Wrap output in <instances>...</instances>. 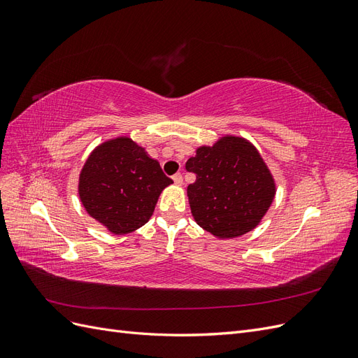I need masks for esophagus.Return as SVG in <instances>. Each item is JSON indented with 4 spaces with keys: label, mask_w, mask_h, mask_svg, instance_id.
Returning a JSON list of instances; mask_svg holds the SVG:
<instances>
[{
    "label": "esophagus",
    "mask_w": 358,
    "mask_h": 358,
    "mask_svg": "<svg viewBox=\"0 0 358 358\" xmlns=\"http://www.w3.org/2000/svg\"><path fill=\"white\" fill-rule=\"evenodd\" d=\"M173 182H175L176 185H182V183H183V178H182L180 173H176V175L173 176Z\"/></svg>",
    "instance_id": "esophagus-1"
}]
</instances>
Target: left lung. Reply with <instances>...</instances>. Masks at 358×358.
Segmentation results:
<instances>
[{
	"mask_svg": "<svg viewBox=\"0 0 358 358\" xmlns=\"http://www.w3.org/2000/svg\"><path fill=\"white\" fill-rule=\"evenodd\" d=\"M185 167L197 178L187 189L194 220L218 239L254 230L273 203L272 173L243 137L224 136L212 146L197 148Z\"/></svg>",
	"mask_w": 358,
	"mask_h": 358,
	"instance_id": "left-lung-1",
	"label": "left lung"
}]
</instances>
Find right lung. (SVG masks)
<instances>
[{
    "mask_svg": "<svg viewBox=\"0 0 358 358\" xmlns=\"http://www.w3.org/2000/svg\"><path fill=\"white\" fill-rule=\"evenodd\" d=\"M173 180L145 148L127 136L96 146L80 170L78 192L85 210L113 234L131 233L155 210Z\"/></svg>",
    "mask_w": 358,
    "mask_h": 358,
    "instance_id": "right-lung-1",
    "label": "right lung"
}]
</instances>
